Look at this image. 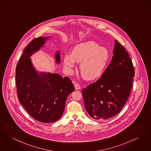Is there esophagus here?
I'll list each match as a JSON object with an SVG mask.
<instances>
[{
  "label": "esophagus",
  "mask_w": 151,
  "mask_h": 151,
  "mask_svg": "<svg viewBox=\"0 0 151 151\" xmlns=\"http://www.w3.org/2000/svg\"><path fill=\"white\" fill-rule=\"evenodd\" d=\"M74 86H75V89H76V90H79V89H80V88H81L80 85L78 84V83L75 84V85H74Z\"/></svg>",
  "instance_id": "esophagus-1"
}]
</instances>
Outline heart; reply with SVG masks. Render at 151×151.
Segmentation results:
<instances>
[{
	"label": "heart",
	"mask_w": 151,
	"mask_h": 151,
	"mask_svg": "<svg viewBox=\"0 0 151 151\" xmlns=\"http://www.w3.org/2000/svg\"><path fill=\"white\" fill-rule=\"evenodd\" d=\"M109 60V51L99 47L93 42L80 43L73 49L72 54L64 56V65L68 70L75 65V61L80 62V71L82 76L87 80H94L102 74Z\"/></svg>",
	"instance_id": "heart-1"
}]
</instances>
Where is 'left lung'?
I'll use <instances>...</instances> for the list:
<instances>
[{
	"label": "left lung",
	"instance_id": "8db88e82",
	"mask_svg": "<svg viewBox=\"0 0 151 151\" xmlns=\"http://www.w3.org/2000/svg\"><path fill=\"white\" fill-rule=\"evenodd\" d=\"M114 54L101 78L82 90L85 109L96 120H106L117 115L133 86V62L125 47L117 40Z\"/></svg>",
	"mask_w": 151,
	"mask_h": 151
}]
</instances>
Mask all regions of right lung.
I'll list each match as a JSON object with an SVG mask.
<instances>
[{"label":"right lung","mask_w":151,"mask_h":151,"mask_svg":"<svg viewBox=\"0 0 151 151\" xmlns=\"http://www.w3.org/2000/svg\"><path fill=\"white\" fill-rule=\"evenodd\" d=\"M48 37L31 40L20 57L16 68V84L18 100L35 120L44 123L58 120L64 111L68 96L75 90L68 77L57 73H36L30 56L39 50ZM56 61L60 62L58 52Z\"/></svg>","instance_id":"1"}]
</instances>
